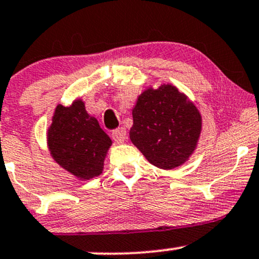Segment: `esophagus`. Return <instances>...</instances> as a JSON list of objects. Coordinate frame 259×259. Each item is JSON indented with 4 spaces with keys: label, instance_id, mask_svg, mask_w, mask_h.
<instances>
[{
    "label": "esophagus",
    "instance_id": "esophagus-1",
    "mask_svg": "<svg viewBox=\"0 0 259 259\" xmlns=\"http://www.w3.org/2000/svg\"><path fill=\"white\" fill-rule=\"evenodd\" d=\"M112 138L114 139L116 144H123L126 139V130L124 127H118L112 133Z\"/></svg>",
    "mask_w": 259,
    "mask_h": 259
}]
</instances>
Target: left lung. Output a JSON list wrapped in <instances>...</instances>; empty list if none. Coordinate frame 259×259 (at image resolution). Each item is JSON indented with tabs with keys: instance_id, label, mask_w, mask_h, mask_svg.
Wrapping results in <instances>:
<instances>
[{
	"instance_id": "8db88e82",
	"label": "left lung",
	"mask_w": 259,
	"mask_h": 259,
	"mask_svg": "<svg viewBox=\"0 0 259 259\" xmlns=\"http://www.w3.org/2000/svg\"><path fill=\"white\" fill-rule=\"evenodd\" d=\"M132 113L130 140L153 166L173 169L194 153L203 118L193 101L175 84L146 87Z\"/></svg>"
}]
</instances>
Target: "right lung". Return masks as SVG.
Listing matches in <instances>:
<instances>
[{"instance_id": "right-lung-1", "label": "right lung", "mask_w": 259, "mask_h": 259, "mask_svg": "<svg viewBox=\"0 0 259 259\" xmlns=\"http://www.w3.org/2000/svg\"><path fill=\"white\" fill-rule=\"evenodd\" d=\"M113 141L88 114L84 101L73 99L70 106L58 104L47 132V145L53 160L79 181L98 177Z\"/></svg>"}]
</instances>
